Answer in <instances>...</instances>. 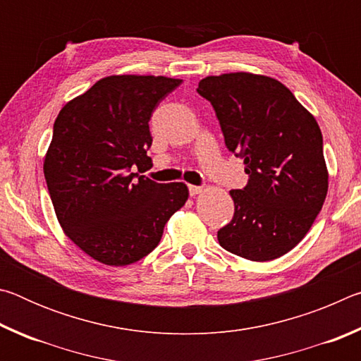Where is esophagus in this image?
I'll list each match as a JSON object with an SVG mask.
<instances>
[{
  "instance_id": "34e87169",
  "label": "esophagus",
  "mask_w": 361,
  "mask_h": 361,
  "mask_svg": "<svg viewBox=\"0 0 361 361\" xmlns=\"http://www.w3.org/2000/svg\"><path fill=\"white\" fill-rule=\"evenodd\" d=\"M202 191H204V188H202V186H194V185H189V194H191L192 197H194V195L200 194Z\"/></svg>"
}]
</instances>
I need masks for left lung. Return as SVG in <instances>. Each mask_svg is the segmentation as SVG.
<instances>
[{"instance_id":"obj_1","label":"left lung","mask_w":361,"mask_h":361,"mask_svg":"<svg viewBox=\"0 0 361 361\" xmlns=\"http://www.w3.org/2000/svg\"><path fill=\"white\" fill-rule=\"evenodd\" d=\"M199 95L212 103L224 143L243 159L248 183L232 189L234 216L218 231L224 250L272 261L307 234L328 192L317 121L277 79L252 73L207 76Z\"/></svg>"}]
</instances>
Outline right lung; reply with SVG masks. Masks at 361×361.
<instances>
[{
    "label": "right lung",
    "mask_w": 361,
    "mask_h": 361,
    "mask_svg": "<svg viewBox=\"0 0 361 361\" xmlns=\"http://www.w3.org/2000/svg\"><path fill=\"white\" fill-rule=\"evenodd\" d=\"M180 84L166 76L103 78L54 122L44 159L54 210L65 234L103 264L127 266L149 255L188 200L185 183L140 175L152 167L151 114Z\"/></svg>",
    "instance_id": "1"
}]
</instances>
